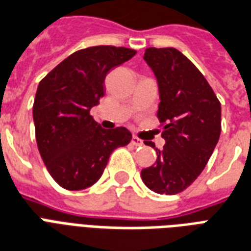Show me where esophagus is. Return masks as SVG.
<instances>
[{"label":"esophagus","mask_w":251,"mask_h":251,"mask_svg":"<svg viewBox=\"0 0 251 251\" xmlns=\"http://www.w3.org/2000/svg\"><path fill=\"white\" fill-rule=\"evenodd\" d=\"M131 143H132V146L135 147H141L144 143H143V140L141 139H139L137 136H132V140H131Z\"/></svg>","instance_id":"obj_1"}]
</instances>
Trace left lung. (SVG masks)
I'll return each instance as SVG.
<instances>
[{
  "mask_svg": "<svg viewBox=\"0 0 251 251\" xmlns=\"http://www.w3.org/2000/svg\"><path fill=\"white\" fill-rule=\"evenodd\" d=\"M144 61L157 79L163 126V150L141 178L160 195H177L195 181L208 164L221 133V104L208 80L182 52L173 47H150Z\"/></svg>",
  "mask_w": 251,
  "mask_h": 251,
  "instance_id": "1",
  "label": "left lung"
}]
</instances>
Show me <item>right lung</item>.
Returning a JSON list of instances; mask_svg holds the SVG:
<instances>
[{
    "instance_id": "add662e5",
    "label": "right lung",
    "mask_w": 251,
    "mask_h": 251,
    "mask_svg": "<svg viewBox=\"0 0 251 251\" xmlns=\"http://www.w3.org/2000/svg\"><path fill=\"white\" fill-rule=\"evenodd\" d=\"M135 54L127 47L82 49L39 82L33 105L35 139L47 171L62 188L82 190L94 185L112 151L132 139L127 128H101L90 110L104 97L108 71Z\"/></svg>"
}]
</instances>
